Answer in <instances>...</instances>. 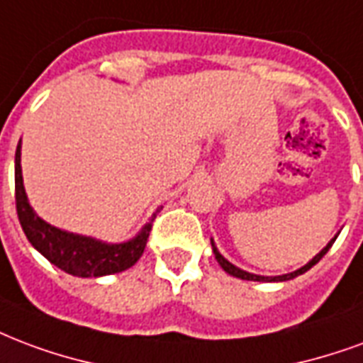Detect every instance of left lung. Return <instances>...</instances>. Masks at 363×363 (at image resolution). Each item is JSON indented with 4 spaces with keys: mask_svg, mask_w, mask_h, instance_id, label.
Instances as JSON below:
<instances>
[{
    "mask_svg": "<svg viewBox=\"0 0 363 363\" xmlns=\"http://www.w3.org/2000/svg\"><path fill=\"white\" fill-rule=\"evenodd\" d=\"M335 240H337V236H335V238H333L331 242L327 244V246H325V248L321 250V252H319L318 256H315V257H313V259H311V262H308V264H306L304 267H300V269L292 271V273H286V275H279V277H262V275H254V273H248V271L238 269L236 265H233V264H230V262H227V259H225V257H223L221 254L217 252V248H216V244H213V240H211V246H213V254H216V259H217V262H219V265H221L223 269L227 271L229 275H233V277L244 279V281H269V283H275V281H291V279L298 277V275H302V273H306V271H308V269H311V267H313V265L318 264L319 259H321V257H323L325 254L329 252V248H331L333 242H335Z\"/></svg>",
    "mask_w": 363,
    "mask_h": 363,
    "instance_id": "left-lung-1",
    "label": "left lung"
}]
</instances>
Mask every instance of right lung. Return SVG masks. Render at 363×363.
<instances>
[{"label": "right lung", "mask_w": 363, "mask_h": 363, "mask_svg": "<svg viewBox=\"0 0 363 363\" xmlns=\"http://www.w3.org/2000/svg\"><path fill=\"white\" fill-rule=\"evenodd\" d=\"M15 202H17V216L28 242L38 250L40 254L50 259L59 269L74 277H104L113 275L133 267L146 248L147 236L152 230L150 219L146 227L128 242L107 244L90 236L67 233L50 223L40 219L36 211L30 208L23 184V171H21V142L15 152Z\"/></svg>", "instance_id": "1"}]
</instances>
